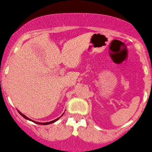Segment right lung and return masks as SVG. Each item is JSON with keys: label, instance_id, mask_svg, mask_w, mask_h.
I'll use <instances>...</instances> for the list:
<instances>
[{"label": "right lung", "instance_id": "1", "mask_svg": "<svg viewBox=\"0 0 152 152\" xmlns=\"http://www.w3.org/2000/svg\"><path fill=\"white\" fill-rule=\"evenodd\" d=\"M18 112H19V113H20V115L22 116L23 118H24L25 119H27V120H29V121H34V123H36V124H39V125H50V124H52V123L55 122V121H57V120H58V119H59V118H57V119H55V120L51 121H49V122H38V121H34L31 120V119H30L29 118H27V116H25L24 114H23V113H21V112H20V111H19V110H18ZM63 114H64V113H63ZM63 114H62V115H63ZM62 115H61V116H62Z\"/></svg>", "mask_w": 152, "mask_h": 152}]
</instances>
